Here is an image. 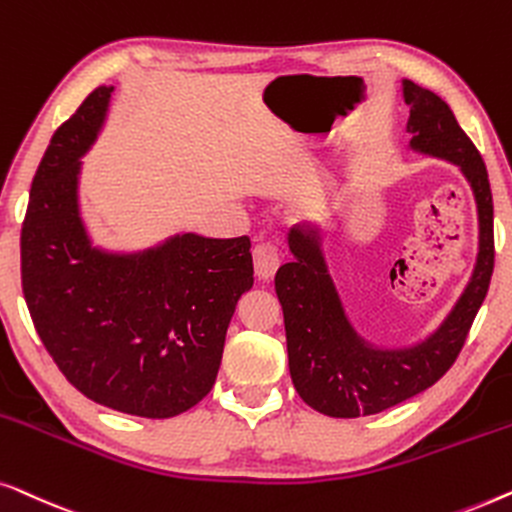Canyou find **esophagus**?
<instances>
[{
  "label": "esophagus",
  "instance_id": "obj_1",
  "mask_svg": "<svg viewBox=\"0 0 512 512\" xmlns=\"http://www.w3.org/2000/svg\"><path fill=\"white\" fill-rule=\"evenodd\" d=\"M253 262H255L257 278H262V280L273 278V273H276L280 266L278 248L273 246L271 241H259L253 250Z\"/></svg>",
  "mask_w": 512,
  "mask_h": 512
}]
</instances>
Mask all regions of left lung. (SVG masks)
Segmentation results:
<instances>
[{
    "label": "left lung",
    "mask_w": 512,
    "mask_h": 512,
    "mask_svg": "<svg viewBox=\"0 0 512 512\" xmlns=\"http://www.w3.org/2000/svg\"><path fill=\"white\" fill-rule=\"evenodd\" d=\"M403 99L410 106V148L457 164L469 178L480 220L478 262L457 306L427 341L403 350H378L364 343L345 318L318 232L292 229L294 259L276 273L290 376L299 397L329 417L383 413L441 380L462 352L492 280L494 204L485 162L441 97L403 81Z\"/></svg>",
    "instance_id": "left-lung-1"
}]
</instances>
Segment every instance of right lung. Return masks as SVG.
<instances>
[{
  "mask_svg": "<svg viewBox=\"0 0 512 512\" xmlns=\"http://www.w3.org/2000/svg\"><path fill=\"white\" fill-rule=\"evenodd\" d=\"M111 92L97 88L50 139L20 234V273L64 378L102 406L162 420L211 392L236 301L253 287V255L248 236L181 234L136 255L90 246L78 174Z\"/></svg>",
  "mask_w": 512,
  "mask_h": 512,
  "instance_id": "obj_1",
  "label": "right lung"
}]
</instances>
